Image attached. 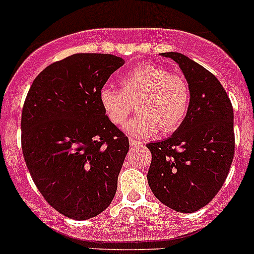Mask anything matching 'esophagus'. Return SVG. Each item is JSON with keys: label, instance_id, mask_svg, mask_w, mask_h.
<instances>
[{"label": "esophagus", "instance_id": "esophagus-1", "mask_svg": "<svg viewBox=\"0 0 254 254\" xmlns=\"http://www.w3.org/2000/svg\"><path fill=\"white\" fill-rule=\"evenodd\" d=\"M141 143H142V142H141V141H137V140H134V138H129V145H131V146L132 147H133V146H137V145H141Z\"/></svg>", "mask_w": 254, "mask_h": 254}]
</instances>
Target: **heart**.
Returning <instances> with one entry per match:
<instances>
[{
    "label": "heart",
    "mask_w": 254,
    "mask_h": 254,
    "mask_svg": "<svg viewBox=\"0 0 254 254\" xmlns=\"http://www.w3.org/2000/svg\"><path fill=\"white\" fill-rule=\"evenodd\" d=\"M100 104L113 125L121 126L134 112L140 116L126 125L127 133L150 136L160 129L164 133L176 131L190 109V91L187 81L160 66H142L127 73L121 89L103 87Z\"/></svg>",
    "instance_id": "obj_1"
}]
</instances>
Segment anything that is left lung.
Wrapping results in <instances>:
<instances>
[{
    "mask_svg": "<svg viewBox=\"0 0 254 254\" xmlns=\"http://www.w3.org/2000/svg\"><path fill=\"white\" fill-rule=\"evenodd\" d=\"M190 91L185 121L169 138L147 143V182L155 197L178 212H194L223 187L234 158V113L223 85L187 56L168 52Z\"/></svg>",
    "mask_w": 254,
    "mask_h": 254,
    "instance_id": "8db88e82",
    "label": "left lung"
}]
</instances>
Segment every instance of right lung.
<instances>
[{"label":"right lung","instance_id":"obj_1","mask_svg":"<svg viewBox=\"0 0 254 254\" xmlns=\"http://www.w3.org/2000/svg\"><path fill=\"white\" fill-rule=\"evenodd\" d=\"M125 60L76 53L35 77L21 114V147L35 186L52 207L87 220L111 205L128 137L105 116L99 93Z\"/></svg>","mask_w":254,"mask_h":254}]
</instances>
